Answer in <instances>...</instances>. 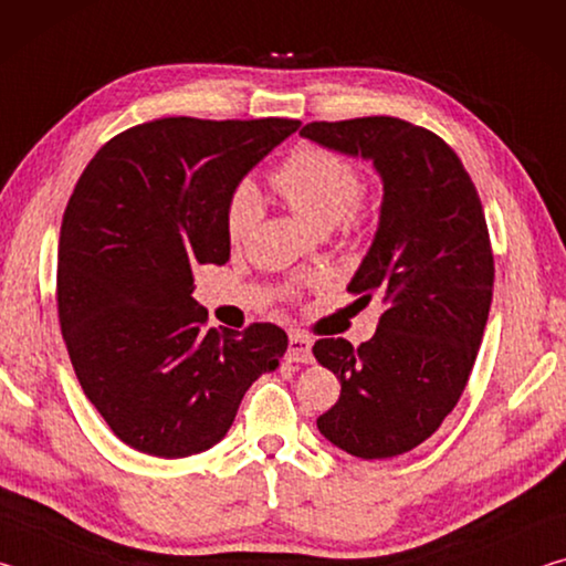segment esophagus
<instances>
[{"label": "esophagus", "instance_id": "esophagus-1", "mask_svg": "<svg viewBox=\"0 0 566 566\" xmlns=\"http://www.w3.org/2000/svg\"><path fill=\"white\" fill-rule=\"evenodd\" d=\"M286 361L310 364L312 361V339L304 334H292L290 347H286Z\"/></svg>", "mask_w": 566, "mask_h": 566}]
</instances>
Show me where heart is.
<instances>
[{"label":"heart","instance_id":"b5f03b06","mask_svg":"<svg viewBox=\"0 0 566 566\" xmlns=\"http://www.w3.org/2000/svg\"><path fill=\"white\" fill-rule=\"evenodd\" d=\"M274 187L296 214L314 229L354 222L361 197V175L347 157L327 147H302L274 171ZM262 217L260 191L252 181H239L227 202V234L242 242Z\"/></svg>","mask_w":566,"mask_h":566}]
</instances>
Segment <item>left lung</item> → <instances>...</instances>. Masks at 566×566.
Masks as SVG:
<instances>
[{
  "instance_id": "8db88e82",
  "label": "left lung",
  "mask_w": 566,
  "mask_h": 566,
  "mask_svg": "<svg viewBox=\"0 0 566 566\" xmlns=\"http://www.w3.org/2000/svg\"><path fill=\"white\" fill-rule=\"evenodd\" d=\"M302 137L375 165L385 197L371 247L347 290L381 296L369 342L319 339L312 352L342 385L317 419L359 459L405 454L432 437L472 375L494 286L479 195L454 149L397 117L312 122Z\"/></svg>"
}]
</instances>
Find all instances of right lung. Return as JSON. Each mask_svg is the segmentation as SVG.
<instances>
[{
    "instance_id": "add662e5",
    "label": "right lung",
    "mask_w": 566,
    "mask_h": 566,
    "mask_svg": "<svg viewBox=\"0 0 566 566\" xmlns=\"http://www.w3.org/2000/svg\"><path fill=\"white\" fill-rule=\"evenodd\" d=\"M296 129L155 119L109 139L76 181L56 264L62 337L84 395L137 452L214 447L252 381L280 367L284 329H205L191 292L197 266L229 262V195Z\"/></svg>"
}]
</instances>
